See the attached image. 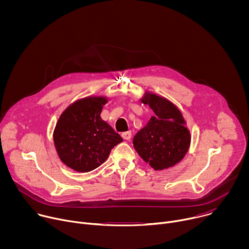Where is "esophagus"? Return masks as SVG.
<instances>
[{"mask_svg": "<svg viewBox=\"0 0 249 249\" xmlns=\"http://www.w3.org/2000/svg\"><path fill=\"white\" fill-rule=\"evenodd\" d=\"M122 138L124 139V140H130L131 138H132V133H131V131H128V132H123L122 133Z\"/></svg>", "mask_w": 249, "mask_h": 249, "instance_id": "34e87169", "label": "esophagus"}]
</instances>
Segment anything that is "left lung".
<instances>
[{
    "mask_svg": "<svg viewBox=\"0 0 249 249\" xmlns=\"http://www.w3.org/2000/svg\"><path fill=\"white\" fill-rule=\"evenodd\" d=\"M141 101L149 104L155 116L134 137V148L155 170L173 166L184 158L190 145L182 114L170 101L153 93L147 92Z\"/></svg>",
    "mask_w": 249,
    "mask_h": 249,
    "instance_id": "8db88e82",
    "label": "left lung"
}]
</instances>
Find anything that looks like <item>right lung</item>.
Listing matches in <instances>:
<instances>
[{
  "instance_id": "add662e5",
  "label": "right lung",
  "mask_w": 249,
  "mask_h": 249,
  "mask_svg": "<svg viewBox=\"0 0 249 249\" xmlns=\"http://www.w3.org/2000/svg\"><path fill=\"white\" fill-rule=\"evenodd\" d=\"M105 97L76 101L62 113L54 131V144L60 160L80 172L95 169L123 141L100 117Z\"/></svg>"
}]
</instances>
